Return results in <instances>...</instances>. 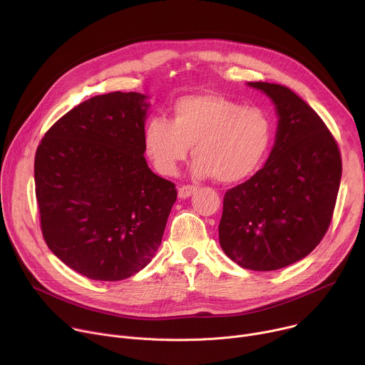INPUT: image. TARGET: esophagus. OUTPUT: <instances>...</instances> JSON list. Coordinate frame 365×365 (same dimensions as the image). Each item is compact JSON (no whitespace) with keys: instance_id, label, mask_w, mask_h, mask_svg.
<instances>
[{"instance_id":"esophagus-1","label":"esophagus","mask_w":365,"mask_h":365,"mask_svg":"<svg viewBox=\"0 0 365 365\" xmlns=\"http://www.w3.org/2000/svg\"><path fill=\"white\" fill-rule=\"evenodd\" d=\"M195 192H197V186L183 185V186L179 187V198H180V200H186V198L192 197Z\"/></svg>"}]
</instances>
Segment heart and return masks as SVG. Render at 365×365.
I'll return each instance as SVG.
<instances>
[{
    "label": "heart",
    "mask_w": 365,
    "mask_h": 365,
    "mask_svg": "<svg viewBox=\"0 0 365 365\" xmlns=\"http://www.w3.org/2000/svg\"><path fill=\"white\" fill-rule=\"evenodd\" d=\"M273 130L272 115L261 107L197 93L175 101L170 120L151 117L143 129V147L158 173L175 176L193 145L195 176L236 183L262 165Z\"/></svg>",
    "instance_id": "b5f03b06"
}]
</instances>
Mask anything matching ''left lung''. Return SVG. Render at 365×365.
Masks as SVG:
<instances>
[{"label": "left lung", "instance_id": "1", "mask_svg": "<svg viewBox=\"0 0 365 365\" xmlns=\"http://www.w3.org/2000/svg\"><path fill=\"white\" fill-rule=\"evenodd\" d=\"M279 115L264 167L223 200L218 237L244 269L272 272L305 258L324 237L342 176L339 147L320 115L289 88L248 82Z\"/></svg>", "mask_w": 365, "mask_h": 365}]
</instances>
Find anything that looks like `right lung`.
<instances>
[{"label":"right lung","mask_w":365,"mask_h":365,"mask_svg":"<svg viewBox=\"0 0 365 365\" xmlns=\"http://www.w3.org/2000/svg\"><path fill=\"white\" fill-rule=\"evenodd\" d=\"M150 104L110 92L71 108L42 138L35 193L54 255L92 280L128 279L154 258L178 198L143 157Z\"/></svg>","instance_id":"obj_1"}]
</instances>
